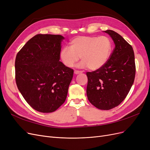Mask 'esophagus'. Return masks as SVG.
<instances>
[{
    "mask_svg": "<svg viewBox=\"0 0 150 150\" xmlns=\"http://www.w3.org/2000/svg\"><path fill=\"white\" fill-rule=\"evenodd\" d=\"M83 71H78V70H75L74 71V74H78L80 73H83Z\"/></svg>",
    "mask_w": 150,
    "mask_h": 150,
    "instance_id": "34e87169",
    "label": "esophagus"
}]
</instances>
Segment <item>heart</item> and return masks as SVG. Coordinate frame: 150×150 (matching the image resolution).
I'll use <instances>...</instances> for the list:
<instances>
[{
	"label": "heart",
	"instance_id": "heart-1",
	"mask_svg": "<svg viewBox=\"0 0 150 150\" xmlns=\"http://www.w3.org/2000/svg\"><path fill=\"white\" fill-rule=\"evenodd\" d=\"M111 50V41L106 36H79L71 40L70 48L61 49L60 58L66 66L71 67L81 57L79 67L97 70L106 64Z\"/></svg>",
	"mask_w": 150,
	"mask_h": 150
}]
</instances>
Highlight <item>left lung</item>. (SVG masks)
I'll return each instance as SVG.
<instances>
[{
    "instance_id": "8db88e82",
    "label": "left lung",
    "mask_w": 150,
    "mask_h": 150,
    "mask_svg": "<svg viewBox=\"0 0 150 150\" xmlns=\"http://www.w3.org/2000/svg\"><path fill=\"white\" fill-rule=\"evenodd\" d=\"M104 32L111 36L115 47L102 67L86 72V94L95 107L109 110L118 106L127 96L134 83L136 66L132 46L116 32Z\"/></svg>"
}]
</instances>
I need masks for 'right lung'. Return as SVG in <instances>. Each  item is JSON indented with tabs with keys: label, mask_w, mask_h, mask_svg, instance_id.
Here are the masks:
<instances>
[{
	"label": "right lung",
	"mask_w": 150,
	"mask_h": 150,
	"mask_svg": "<svg viewBox=\"0 0 150 150\" xmlns=\"http://www.w3.org/2000/svg\"><path fill=\"white\" fill-rule=\"evenodd\" d=\"M62 39L61 35L37 34L17 54L18 89L39 112L55 111L66 101L74 70L59 61Z\"/></svg>",
	"instance_id": "add662e5"
}]
</instances>
